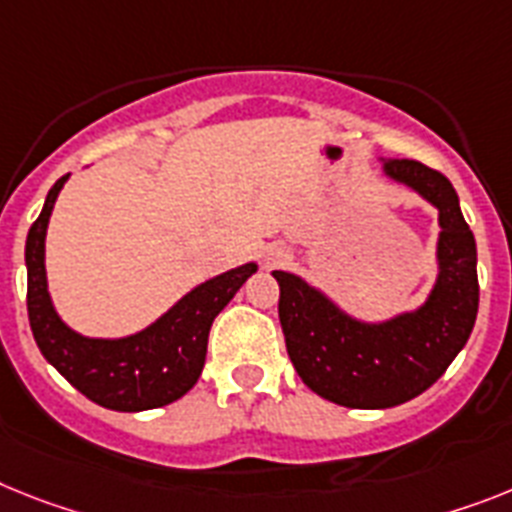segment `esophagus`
Returning <instances> with one entry per match:
<instances>
[{
  "label": "esophagus",
  "mask_w": 512,
  "mask_h": 512,
  "mask_svg": "<svg viewBox=\"0 0 512 512\" xmlns=\"http://www.w3.org/2000/svg\"><path fill=\"white\" fill-rule=\"evenodd\" d=\"M283 257H286V255H283V252H270V255H268V265H278L283 260Z\"/></svg>",
  "instance_id": "obj_1"
}]
</instances>
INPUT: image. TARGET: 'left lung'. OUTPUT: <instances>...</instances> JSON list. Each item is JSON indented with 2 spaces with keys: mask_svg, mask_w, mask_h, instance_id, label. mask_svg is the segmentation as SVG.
<instances>
[{
  "mask_svg": "<svg viewBox=\"0 0 512 512\" xmlns=\"http://www.w3.org/2000/svg\"><path fill=\"white\" fill-rule=\"evenodd\" d=\"M385 174L440 210V273L422 307L359 322L299 276L273 270L291 364L309 390L346 409H390L422 395L466 346L479 312L476 242L448 176L409 158L385 161Z\"/></svg>",
  "mask_w": 512,
  "mask_h": 512,
  "instance_id": "1",
  "label": "left lung"
}]
</instances>
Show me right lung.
Instances as JSON below:
<instances>
[{
	"label": "right lung",
	"instance_id": "obj_1",
	"mask_svg": "<svg viewBox=\"0 0 512 512\" xmlns=\"http://www.w3.org/2000/svg\"><path fill=\"white\" fill-rule=\"evenodd\" d=\"M67 176L57 179L49 190L44 210L30 226L25 242L28 320L38 349L64 380L103 409L148 411L174 403L203 372L208 333L216 315L234 299L257 265L247 263L200 283L135 336L117 341L80 336L54 312L44 268L46 226Z\"/></svg>",
	"mask_w": 512,
	"mask_h": 512
}]
</instances>
